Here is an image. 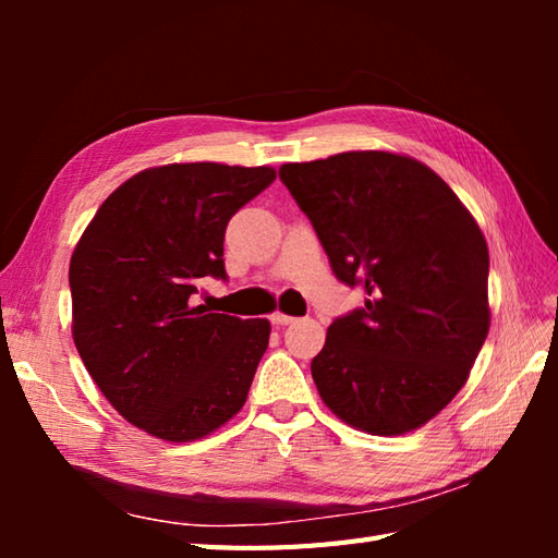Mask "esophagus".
I'll use <instances>...</instances> for the list:
<instances>
[{
    "label": "esophagus",
    "instance_id": "esophagus-1",
    "mask_svg": "<svg viewBox=\"0 0 558 558\" xmlns=\"http://www.w3.org/2000/svg\"><path fill=\"white\" fill-rule=\"evenodd\" d=\"M294 318L290 314H282V312H272L270 314V324L272 326H290Z\"/></svg>",
    "mask_w": 558,
    "mask_h": 558
}]
</instances>
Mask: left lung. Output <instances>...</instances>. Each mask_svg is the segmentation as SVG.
I'll use <instances>...</instances> for the list:
<instances>
[{
    "instance_id": "left-lung-1",
    "label": "left lung",
    "mask_w": 558,
    "mask_h": 558,
    "mask_svg": "<svg viewBox=\"0 0 558 558\" xmlns=\"http://www.w3.org/2000/svg\"><path fill=\"white\" fill-rule=\"evenodd\" d=\"M280 180L336 278L366 292L312 360L318 396L360 432L420 429L465 386L489 333V248L477 220L432 168L400 153L288 162Z\"/></svg>"
}]
</instances>
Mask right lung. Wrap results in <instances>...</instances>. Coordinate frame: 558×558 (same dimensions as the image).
Listing matches in <instances>:
<instances>
[{"mask_svg": "<svg viewBox=\"0 0 558 558\" xmlns=\"http://www.w3.org/2000/svg\"><path fill=\"white\" fill-rule=\"evenodd\" d=\"M272 168L172 162L105 198L71 254V336L110 405L146 434L184 444L230 422L268 348V318L194 304L225 280L230 218Z\"/></svg>", "mask_w": 558, "mask_h": 558, "instance_id": "right-lung-1", "label": "right lung"}]
</instances>
